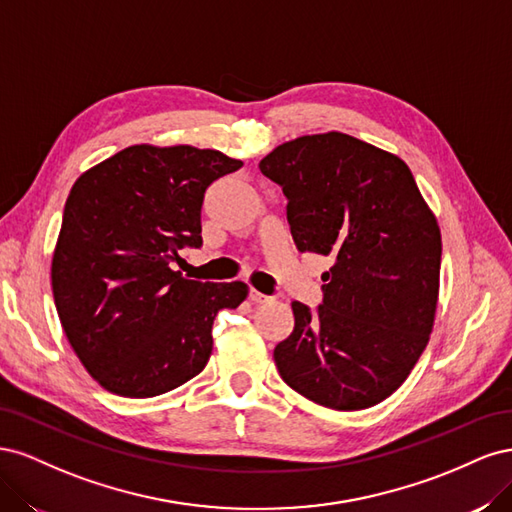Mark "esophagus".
<instances>
[{
  "label": "esophagus",
  "mask_w": 512,
  "mask_h": 512,
  "mask_svg": "<svg viewBox=\"0 0 512 512\" xmlns=\"http://www.w3.org/2000/svg\"><path fill=\"white\" fill-rule=\"evenodd\" d=\"M250 301H252V303H267L269 297H267V294L258 292L256 288H252V290H250Z\"/></svg>",
  "instance_id": "34e87169"
}]
</instances>
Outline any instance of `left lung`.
Segmentation results:
<instances>
[{
    "label": "left lung",
    "instance_id": "obj_1",
    "mask_svg": "<svg viewBox=\"0 0 512 512\" xmlns=\"http://www.w3.org/2000/svg\"><path fill=\"white\" fill-rule=\"evenodd\" d=\"M282 185L299 252L331 258L318 312L292 303L282 380L331 410H365L406 382L429 342L442 235L408 164L344 132L292 138L258 164Z\"/></svg>",
    "mask_w": 512,
    "mask_h": 512
}]
</instances>
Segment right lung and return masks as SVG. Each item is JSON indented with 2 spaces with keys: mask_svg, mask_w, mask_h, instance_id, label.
<instances>
[{
  "mask_svg": "<svg viewBox=\"0 0 512 512\" xmlns=\"http://www.w3.org/2000/svg\"><path fill=\"white\" fill-rule=\"evenodd\" d=\"M243 166L218 149L132 145L74 181L51 262V286L72 350L102 389L147 399L205 369L220 309L250 288L170 269L198 247L209 185Z\"/></svg>",
  "mask_w": 512,
  "mask_h": 512,
  "instance_id": "obj_1",
  "label": "right lung"
}]
</instances>
